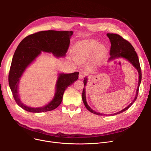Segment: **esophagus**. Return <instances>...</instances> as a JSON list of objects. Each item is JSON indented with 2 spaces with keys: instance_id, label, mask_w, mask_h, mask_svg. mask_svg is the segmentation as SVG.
Masks as SVG:
<instances>
[{
  "instance_id": "1",
  "label": "esophagus",
  "mask_w": 151,
  "mask_h": 151,
  "mask_svg": "<svg viewBox=\"0 0 151 151\" xmlns=\"http://www.w3.org/2000/svg\"><path fill=\"white\" fill-rule=\"evenodd\" d=\"M86 74L84 72H80V74H79V79H80V80H83V79L84 78Z\"/></svg>"
}]
</instances>
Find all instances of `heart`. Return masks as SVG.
<instances>
[{"instance_id":"obj_1","label":"heart","mask_w":151,"mask_h":151,"mask_svg":"<svg viewBox=\"0 0 151 151\" xmlns=\"http://www.w3.org/2000/svg\"><path fill=\"white\" fill-rule=\"evenodd\" d=\"M98 48L99 51L100 52H105L106 51V46L100 44L96 40H89L84 42L80 45H79L75 47V52L78 54L85 55L92 52Z\"/></svg>"}]
</instances>
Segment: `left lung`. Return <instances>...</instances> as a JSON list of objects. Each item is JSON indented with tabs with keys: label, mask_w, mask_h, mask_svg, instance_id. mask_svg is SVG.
I'll return each instance as SVG.
<instances>
[{
	"label": "left lung",
	"mask_w": 151,
	"mask_h": 151,
	"mask_svg": "<svg viewBox=\"0 0 151 151\" xmlns=\"http://www.w3.org/2000/svg\"><path fill=\"white\" fill-rule=\"evenodd\" d=\"M106 35L108 37L109 41L111 42V50H110V55L111 58L110 59H117V58H122L124 59H125L127 60L129 63L136 68L138 73V88L137 89L135 97H134L133 100L132 101V103L127 106H126L123 109L119 111L117 113H114L113 114H108L109 116H114L116 114H119L120 113H122L127 109H128L133 104V103L135 101V100L137 99L138 94V91L139 88L141 84V70L140 68L139 65V62L137 54L136 51H134V47L133 46L128 42L124 40L122 37L119 35L117 34H107ZM88 76H86L84 79L83 82H84V89L83 91V94H82V99L84 104L87 108V109L89 110L90 112L92 113H93L97 115L103 116L105 115L103 113H100L99 112L96 111L95 110H93L88 104L86 101V86L87 85V83H88Z\"/></svg>",
	"instance_id": "obj_1"
}]
</instances>
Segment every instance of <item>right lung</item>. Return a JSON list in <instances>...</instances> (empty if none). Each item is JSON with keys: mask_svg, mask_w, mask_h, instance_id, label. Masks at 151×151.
Masks as SVG:
<instances>
[{"mask_svg": "<svg viewBox=\"0 0 151 151\" xmlns=\"http://www.w3.org/2000/svg\"><path fill=\"white\" fill-rule=\"evenodd\" d=\"M73 34V31H41L26 37L20 42L12 59L9 83L13 97L21 108L31 113H43L60 105L63 93L68 86L77 81L79 72L59 73L52 99L41 107H30L22 103L19 94V81L26 69L42 52L51 53L56 58H64Z\"/></svg>", "mask_w": 151, "mask_h": 151, "instance_id": "obj_1", "label": "right lung"}]
</instances>
